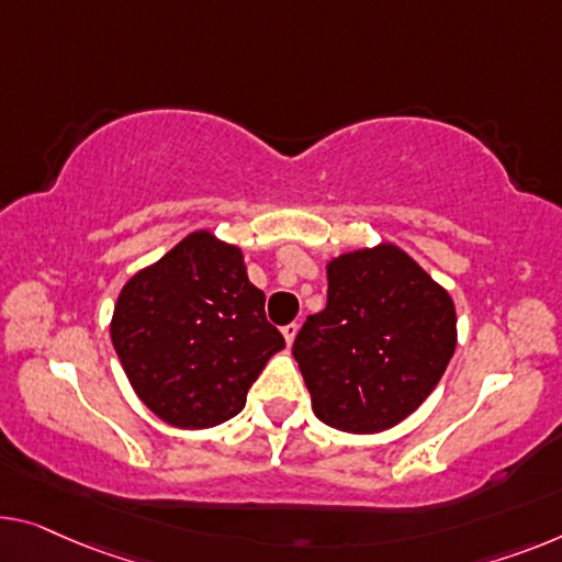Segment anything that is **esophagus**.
<instances>
[{"label": "esophagus", "instance_id": "1", "mask_svg": "<svg viewBox=\"0 0 562 562\" xmlns=\"http://www.w3.org/2000/svg\"><path fill=\"white\" fill-rule=\"evenodd\" d=\"M297 330H300V325H297V323H290V325H284V328H282V335H284V342H288V346H292V340H295V335H297Z\"/></svg>", "mask_w": 562, "mask_h": 562}]
</instances>
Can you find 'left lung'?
Returning <instances> with one entry per match:
<instances>
[{
    "instance_id": "obj_1",
    "label": "left lung",
    "mask_w": 562,
    "mask_h": 562,
    "mask_svg": "<svg viewBox=\"0 0 562 562\" xmlns=\"http://www.w3.org/2000/svg\"><path fill=\"white\" fill-rule=\"evenodd\" d=\"M325 274L328 305L307 317L292 356L323 424L381 434L412 416L447 371L454 300L391 241L333 257Z\"/></svg>"
}]
</instances>
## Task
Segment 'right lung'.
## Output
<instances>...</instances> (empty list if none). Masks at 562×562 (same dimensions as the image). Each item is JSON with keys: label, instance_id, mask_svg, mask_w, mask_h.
Masks as SVG:
<instances>
[{"label": "right lung", "instance_id": "add662e5", "mask_svg": "<svg viewBox=\"0 0 562 562\" xmlns=\"http://www.w3.org/2000/svg\"><path fill=\"white\" fill-rule=\"evenodd\" d=\"M111 340L136 396L161 422L189 431L237 416L284 348L241 247L209 229L187 234L123 284Z\"/></svg>", "mask_w": 562, "mask_h": 562}]
</instances>
